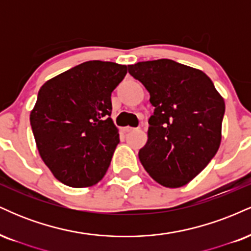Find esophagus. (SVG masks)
Listing matches in <instances>:
<instances>
[{
	"label": "esophagus",
	"instance_id": "esophagus-1",
	"mask_svg": "<svg viewBox=\"0 0 251 251\" xmlns=\"http://www.w3.org/2000/svg\"><path fill=\"white\" fill-rule=\"evenodd\" d=\"M123 129H124V132H125V133H128V132H133V131H135V129H137V128L129 127V126H126V127H124Z\"/></svg>",
	"mask_w": 251,
	"mask_h": 251
}]
</instances>
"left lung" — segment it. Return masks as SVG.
<instances>
[{"label": "left lung", "mask_w": 251, "mask_h": 251, "mask_svg": "<svg viewBox=\"0 0 251 251\" xmlns=\"http://www.w3.org/2000/svg\"><path fill=\"white\" fill-rule=\"evenodd\" d=\"M150 93L154 112L139 159L165 188L186 185L220 149L226 103L204 72L169 59L128 65Z\"/></svg>", "instance_id": "obj_1"}]
</instances>
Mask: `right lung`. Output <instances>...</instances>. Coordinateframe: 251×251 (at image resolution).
Instances as JSON below:
<instances>
[{
    "label": "right lung",
    "instance_id": "add662e5",
    "mask_svg": "<svg viewBox=\"0 0 251 251\" xmlns=\"http://www.w3.org/2000/svg\"><path fill=\"white\" fill-rule=\"evenodd\" d=\"M127 73L125 65L87 61L42 85L30 125L43 163L72 188L102 179L119 144L111 94Z\"/></svg>",
    "mask_w": 251,
    "mask_h": 251
}]
</instances>
